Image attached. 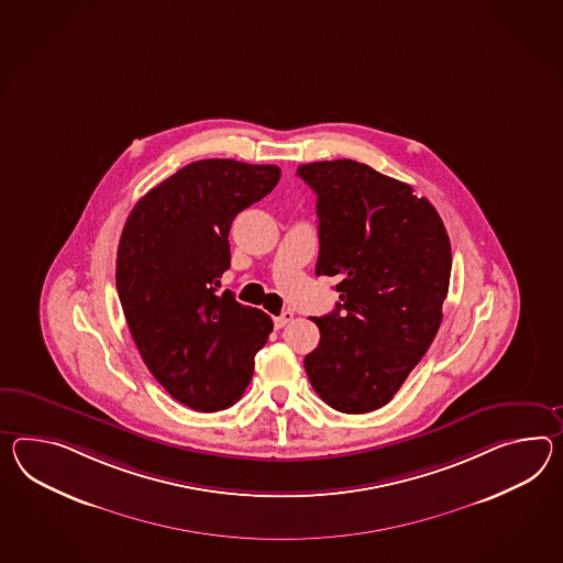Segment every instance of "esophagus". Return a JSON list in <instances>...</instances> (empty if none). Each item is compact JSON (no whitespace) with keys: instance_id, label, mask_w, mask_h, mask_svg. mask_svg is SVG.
<instances>
[{"instance_id":"1","label":"esophagus","mask_w":563,"mask_h":563,"mask_svg":"<svg viewBox=\"0 0 563 563\" xmlns=\"http://www.w3.org/2000/svg\"><path fill=\"white\" fill-rule=\"evenodd\" d=\"M292 316H295V313H292V311H283V313H280V316L275 317L276 328H278V330H280V328H285V325H287L288 321H290V319H292Z\"/></svg>"}]
</instances>
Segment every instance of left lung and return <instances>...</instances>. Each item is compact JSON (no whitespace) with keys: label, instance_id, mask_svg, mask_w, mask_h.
<instances>
[{"label":"left lung","instance_id":"8db88e82","mask_svg":"<svg viewBox=\"0 0 563 563\" xmlns=\"http://www.w3.org/2000/svg\"><path fill=\"white\" fill-rule=\"evenodd\" d=\"M317 195V276H333L340 302L305 371L331 409L350 415L390 402L441 325L452 247L435 207L407 183L356 161L297 168Z\"/></svg>","mask_w":563,"mask_h":563}]
</instances>
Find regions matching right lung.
Here are the masks:
<instances>
[{"label": "right lung", "mask_w": 563, "mask_h": 563, "mask_svg": "<svg viewBox=\"0 0 563 563\" xmlns=\"http://www.w3.org/2000/svg\"><path fill=\"white\" fill-rule=\"evenodd\" d=\"M280 179L275 165L207 158L146 192L125 220L115 285L152 376L195 411L244 395L254 356L273 331L261 309L218 292L230 268V228Z\"/></svg>", "instance_id": "1"}]
</instances>
